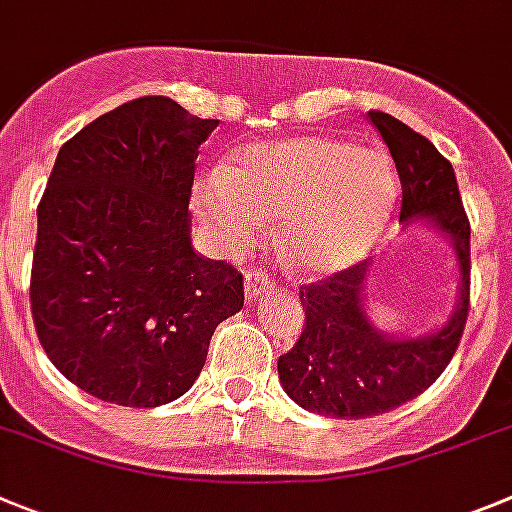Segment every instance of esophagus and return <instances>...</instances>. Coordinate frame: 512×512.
I'll return each mask as SVG.
<instances>
[{
  "label": "esophagus",
  "mask_w": 512,
  "mask_h": 512,
  "mask_svg": "<svg viewBox=\"0 0 512 512\" xmlns=\"http://www.w3.org/2000/svg\"><path fill=\"white\" fill-rule=\"evenodd\" d=\"M274 284H276V281L271 279L269 274H264V271L251 269L246 274V302L253 304V302H256V299L261 297V294L271 292V289H274Z\"/></svg>",
  "instance_id": "esophagus-1"
}]
</instances>
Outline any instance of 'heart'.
<instances>
[{"label": "heart", "instance_id": "heart-1", "mask_svg": "<svg viewBox=\"0 0 512 512\" xmlns=\"http://www.w3.org/2000/svg\"><path fill=\"white\" fill-rule=\"evenodd\" d=\"M396 203V172L378 149L332 137L251 144L231 170L192 187V208L220 246H251L279 220L281 256L299 274H332L363 259Z\"/></svg>", "mask_w": 512, "mask_h": 512}]
</instances>
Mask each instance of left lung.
<instances>
[{
    "label": "left lung",
    "instance_id": "obj_1",
    "mask_svg": "<svg viewBox=\"0 0 512 512\" xmlns=\"http://www.w3.org/2000/svg\"><path fill=\"white\" fill-rule=\"evenodd\" d=\"M368 121L386 142L401 180V223L437 228L454 248L459 297L439 330L419 337L381 332L365 312L373 261L299 289L304 330L279 358V381L292 401L332 419H368L398 409L437 381L457 353L470 312V220L452 164L426 137L383 111Z\"/></svg>",
    "mask_w": 512,
    "mask_h": 512
}]
</instances>
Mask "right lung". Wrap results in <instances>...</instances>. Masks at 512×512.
Masks as SVG:
<instances>
[{"label": "right lung", "mask_w": 512, "mask_h": 512, "mask_svg": "<svg viewBox=\"0 0 512 512\" xmlns=\"http://www.w3.org/2000/svg\"><path fill=\"white\" fill-rule=\"evenodd\" d=\"M218 126L144 96L60 147L37 208L30 304L70 383L154 409L190 391L210 337L241 312L243 276L190 241L198 147Z\"/></svg>", "instance_id": "add662e5"}]
</instances>
